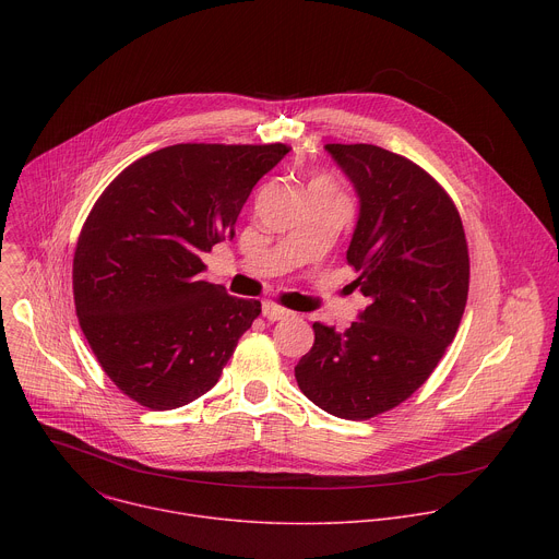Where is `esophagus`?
Returning <instances> with one entry per match:
<instances>
[{"mask_svg": "<svg viewBox=\"0 0 559 559\" xmlns=\"http://www.w3.org/2000/svg\"><path fill=\"white\" fill-rule=\"evenodd\" d=\"M263 316L267 318V321H283V318H287L289 316V311L287 309H283V307H278V305H274V302H265L263 305Z\"/></svg>", "mask_w": 559, "mask_h": 559, "instance_id": "1", "label": "esophagus"}]
</instances>
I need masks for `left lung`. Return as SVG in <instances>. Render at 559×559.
<instances>
[{"mask_svg":"<svg viewBox=\"0 0 559 559\" xmlns=\"http://www.w3.org/2000/svg\"><path fill=\"white\" fill-rule=\"evenodd\" d=\"M325 150L360 201L347 263L367 307L343 334L313 323V347L294 373L323 412L367 420L405 403L453 343L468 250L451 197L420 166L371 143Z\"/></svg>","mask_w":559,"mask_h":559,"instance_id":"8db88e82","label":"left lung"}]
</instances>
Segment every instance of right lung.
Instances as JSON below:
<instances>
[{"label":"right lung","mask_w":559,"mask_h":559,"mask_svg":"<svg viewBox=\"0 0 559 559\" xmlns=\"http://www.w3.org/2000/svg\"><path fill=\"white\" fill-rule=\"evenodd\" d=\"M285 143H177L141 156L93 205L72 261L79 325L106 376L166 412L210 391L261 313L201 278L234 236L252 188Z\"/></svg>","instance_id":"1"}]
</instances>
